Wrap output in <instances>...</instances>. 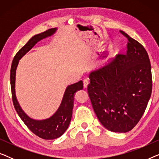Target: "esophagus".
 <instances>
[{
	"label": "esophagus",
	"instance_id": "1",
	"mask_svg": "<svg viewBox=\"0 0 159 159\" xmlns=\"http://www.w3.org/2000/svg\"><path fill=\"white\" fill-rule=\"evenodd\" d=\"M88 84H89V80H84L83 81V84H84V88H87L88 86Z\"/></svg>",
	"mask_w": 159,
	"mask_h": 159
}]
</instances>
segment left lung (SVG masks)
Wrapping results in <instances>:
<instances>
[{
    "label": "left lung",
    "instance_id": "1",
    "mask_svg": "<svg viewBox=\"0 0 159 159\" xmlns=\"http://www.w3.org/2000/svg\"><path fill=\"white\" fill-rule=\"evenodd\" d=\"M120 32L127 38V52L91 71L88 92L102 125L109 131L127 132L144 114L151 95L152 75L144 47L125 32Z\"/></svg>",
    "mask_w": 159,
    "mask_h": 159
}]
</instances>
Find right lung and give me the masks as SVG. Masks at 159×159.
<instances>
[{
    "mask_svg": "<svg viewBox=\"0 0 159 159\" xmlns=\"http://www.w3.org/2000/svg\"><path fill=\"white\" fill-rule=\"evenodd\" d=\"M56 28L48 30L42 33L35 34L32 37L19 51L17 52L12 61L11 68L10 81L11 88L12 99L14 108L17 114L26 126L35 134L37 136L45 140H53L59 138L66 132L71 121L74 107V97L75 93L83 88V82L80 80L77 83L67 86L63 96L61 103L57 111L49 118L38 120L30 118L22 110L19 105L16 96L15 91V81H16V70L19 60L30 51L37 43L43 39L51 36L56 31Z\"/></svg>",
    "mask_w": 159,
    "mask_h": 159,
    "instance_id": "1",
    "label": "right lung"
}]
</instances>
